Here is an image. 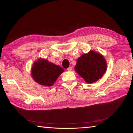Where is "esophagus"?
<instances>
[{
    "mask_svg": "<svg viewBox=\"0 0 133 133\" xmlns=\"http://www.w3.org/2000/svg\"><path fill=\"white\" fill-rule=\"evenodd\" d=\"M72 70V67H69L68 69H67V71H71Z\"/></svg>",
    "mask_w": 133,
    "mask_h": 133,
    "instance_id": "esophagus-1",
    "label": "esophagus"
}]
</instances>
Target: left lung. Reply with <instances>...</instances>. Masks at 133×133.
I'll return each mask as SVG.
<instances>
[{"mask_svg":"<svg viewBox=\"0 0 133 133\" xmlns=\"http://www.w3.org/2000/svg\"><path fill=\"white\" fill-rule=\"evenodd\" d=\"M106 69L107 63L103 56L93 50L81 56L75 67V71L89 84L100 79Z\"/></svg>","mask_w":133,"mask_h":133,"instance_id":"8db88e82","label":"left lung"}]
</instances>
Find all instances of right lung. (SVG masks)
Instances as JSON below:
<instances>
[{"mask_svg":"<svg viewBox=\"0 0 133 133\" xmlns=\"http://www.w3.org/2000/svg\"><path fill=\"white\" fill-rule=\"evenodd\" d=\"M64 69L48 60L39 58L31 68V76L36 82L44 86L50 87L64 72Z\"/></svg>","mask_w":133,"mask_h":133,"instance_id":"right-lung-1","label":"right lung"}]
</instances>
